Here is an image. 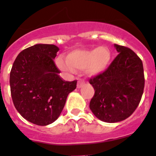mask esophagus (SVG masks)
Masks as SVG:
<instances>
[{
	"instance_id": "1",
	"label": "esophagus",
	"mask_w": 156,
	"mask_h": 156,
	"mask_svg": "<svg viewBox=\"0 0 156 156\" xmlns=\"http://www.w3.org/2000/svg\"><path fill=\"white\" fill-rule=\"evenodd\" d=\"M84 86V81L82 80H79L78 82V84H77V87L78 88H81V87H82Z\"/></svg>"
}]
</instances>
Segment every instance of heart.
<instances>
[{"label": "heart", "instance_id": "1", "mask_svg": "<svg viewBox=\"0 0 156 156\" xmlns=\"http://www.w3.org/2000/svg\"><path fill=\"white\" fill-rule=\"evenodd\" d=\"M111 54L107 46H99L94 49H77L66 55V61L62 58L56 60L57 66L66 73H74L75 70L84 69L89 77L102 74L111 62Z\"/></svg>", "mask_w": 156, "mask_h": 156}]
</instances>
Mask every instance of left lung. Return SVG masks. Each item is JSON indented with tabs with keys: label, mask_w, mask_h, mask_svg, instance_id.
Wrapping results in <instances>:
<instances>
[{
	"label": "left lung",
	"mask_w": 156,
	"mask_h": 156,
	"mask_svg": "<svg viewBox=\"0 0 156 156\" xmlns=\"http://www.w3.org/2000/svg\"><path fill=\"white\" fill-rule=\"evenodd\" d=\"M119 53L102 74L90 79L94 95L90 102L93 114L106 122H117L131 116L144 89L143 62L135 52L115 44Z\"/></svg>",
	"instance_id": "8db88e82"
}]
</instances>
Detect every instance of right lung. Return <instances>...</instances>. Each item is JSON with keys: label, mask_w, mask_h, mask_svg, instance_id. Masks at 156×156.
Instances as JSON below:
<instances>
[{"label": "right lung", "mask_w": 156, "mask_h": 156, "mask_svg": "<svg viewBox=\"0 0 156 156\" xmlns=\"http://www.w3.org/2000/svg\"><path fill=\"white\" fill-rule=\"evenodd\" d=\"M59 48L37 44L17 55L10 72V90L15 108L34 124L46 126L59 117L77 81L62 80L54 59Z\"/></svg>", "instance_id": "add662e5"}]
</instances>
